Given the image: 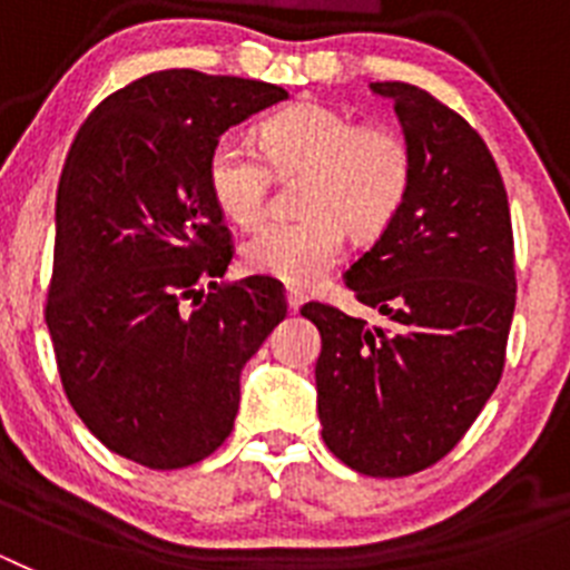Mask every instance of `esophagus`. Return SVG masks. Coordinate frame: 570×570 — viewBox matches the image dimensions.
Segmentation results:
<instances>
[{
  "mask_svg": "<svg viewBox=\"0 0 570 570\" xmlns=\"http://www.w3.org/2000/svg\"><path fill=\"white\" fill-rule=\"evenodd\" d=\"M302 302H305V294H302L299 288H288V308H291V314H296V311L302 308Z\"/></svg>",
  "mask_w": 570,
  "mask_h": 570,
  "instance_id": "esophagus-1",
  "label": "esophagus"
}]
</instances>
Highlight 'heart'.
I'll use <instances>...</instances> for the list:
<instances>
[{
  "label": "heart",
  "instance_id": "b5f03b06",
  "mask_svg": "<svg viewBox=\"0 0 570 570\" xmlns=\"http://www.w3.org/2000/svg\"><path fill=\"white\" fill-rule=\"evenodd\" d=\"M259 150L239 136L210 148L205 176L216 208L236 225L259 223L271 199V164L279 174L305 170L299 219H276L242 242L254 274L314 285L345 248V228L376 236L394 223L414 185V148L400 128L360 122L322 102H299L259 125Z\"/></svg>",
  "mask_w": 570,
  "mask_h": 570
}]
</instances>
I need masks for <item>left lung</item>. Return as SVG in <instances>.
I'll list each match as a JSON object with an SVG mask.
<instances>
[{"label":"left lung","mask_w":570,"mask_h":570,"mask_svg":"<svg viewBox=\"0 0 570 570\" xmlns=\"http://www.w3.org/2000/svg\"><path fill=\"white\" fill-rule=\"evenodd\" d=\"M414 148L396 219L345 271L371 328L305 302L320 328L322 440L365 476H411L454 451L505 367L517 305L508 194L491 150L456 110L407 82H374Z\"/></svg>","instance_id":"1"}]
</instances>
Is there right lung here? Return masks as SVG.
I'll use <instances>...</instances> for the list:
<instances>
[{
    "instance_id": "obj_1",
    "label": "right lung",
    "mask_w": 570,
    "mask_h": 570,
    "mask_svg": "<svg viewBox=\"0 0 570 570\" xmlns=\"http://www.w3.org/2000/svg\"><path fill=\"white\" fill-rule=\"evenodd\" d=\"M276 85L156 70L105 97L57 190L45 302L65 396L108 451L174 471L234 431L239 374L288 302L274 276L223 282L234 242L208 154Z\"/></svg>"
}]
</instances>
